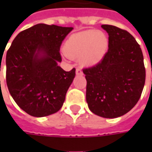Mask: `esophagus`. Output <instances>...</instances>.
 Returning a JSON list of instances; mask_svg holds the SVG:
<instances>
[{
	"instance_id": "1",
	"label": "esophagus",
	"mask_w": 152,
	"mask_h": 152,
	"mask_svg": "<svg viewBox=\"0 0 152 152\" xmlns=\"http://www.w3.org/2000/svg\"><path fill=\"white\" fill-rule=\"evenodd\" d=\"M76 74L77 76H80V75H83V72L81 69H80V68H76Z\"/></svg>"
}]
</instances>
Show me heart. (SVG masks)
Wrapping results in <instances>:
<instances>
[{"mask_svg": "<svg viewBox=\"0 0 152 152\" xmlns=\"http://www.w3.org/2000/svg\"><path fill=\"white\" fill-rule=\"evenodd\" d=\"M108 46V40L102 31L88 30L72 35L64 44L63 51L72 59H80L84 65L101 61Z\"/></svg>", "mask_w": 152, "mask_h": 152, "instance_id": "obj_1", "label": "heart"}]
</instances>
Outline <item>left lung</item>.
Here are the masks:
<instances>
[{"label": "left lung", "mask_w": 152, "mask_h": 152, "mask_svg": "<svg viewBox=\"0 0 152 152\" xmlns=\"http://www.w3.org/2000/svg\"><path fill=\"white\" fill-rule=\"evenodd\" d=\"M108 33V50L96 65L83 69L89 110L104 118L126 114L140 99L146 80L143 55L126 30L102 25Z\"/></svg>", "instance_id": "1"}]
</instances>
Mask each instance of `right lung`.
Here are the masks:
<instances>
[{
  "label": "right lung",
  "mask_w": 152,
  "mask_h": 152,
  "mask_svg": "<svg viewBox=\"0 0 152 152\" xmlns=\"http://www.w3.org/2000/svg\"><path fill=\"white\" fill-rule=\"evenodd\" d=\"M72 27L39 23L19 32L6 53V84L18 106L42 117L58 112L76 69L66 72L60 46Z\"/></svg>",
  "instance_id": "1"
}]
</instances>
